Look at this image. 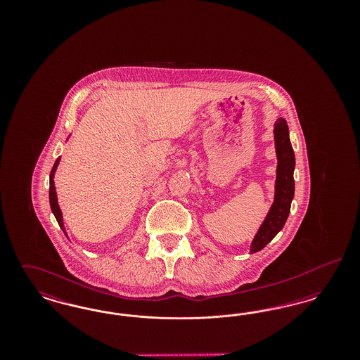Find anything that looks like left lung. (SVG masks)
I'll return each mask as SVG.
<instances>
[{
	"label": "left lung",
	"instance_id": "left-lung-1",
	"mask_svg": "<svg viewBox=\"0 0 360 360\" xmlns=\"http://www.w3.org/2000/svg\"><path fill=\"white\" fill-rule=\"evenodd\" d=\"M275 154H276V178H275L274 201L271 207L257 229L250 245V254L263 250L283 228L289 213L291 201L294 198V169L295 156L291 147L289 127L283 117L274 122Z\"/></svg>",
	"mask_w": 360,
	"mask_h": 360
}]
</instances>
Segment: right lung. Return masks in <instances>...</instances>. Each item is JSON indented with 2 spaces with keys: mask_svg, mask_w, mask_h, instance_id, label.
<instances>
[{
  "mask_svg": "<svg viewBox=\"0 0 360 360\" xmlns=\"http://www.w3.org/2000/svg\"><path fill=\"white\" fill-rule=\"evenodd\" d=\"M69 137H68V140H69ZM68 140H66V141H68ZM59 162H60V156L55 160L53 167H52L51 174H50V206H51L52 213H53V216H55L56 221L59 224V226L62 228V231H63V232H65V235L68 236V233H66V228H65V223H63V214H62L60 206H59V202H58L56 188H55V182H53V176H55V172H56V169H58V166H59Z\"/></svg>",
  "mask_w": 360,
  "mask_h": 360,
  "instance_id": "right-lung-1",
  "label": "right lung"
}]
</instances>
